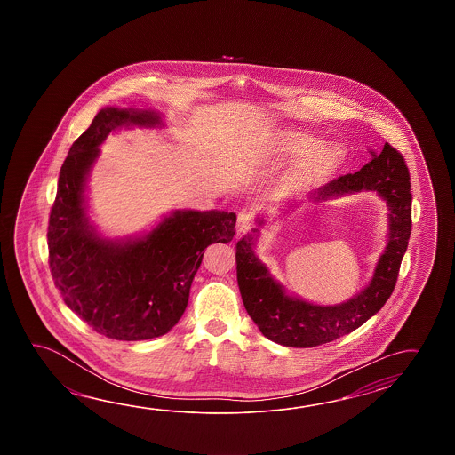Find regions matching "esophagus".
<instances>
[{"instance_id": "1", "label": "esophagus", "mask_w": 455, "mask_h": 455, "mask_svg": "<svg viewBox=\"0 0 455 455\" xmlns=\"http://www.w3.org/2000/svg\"><path fill=\"white\" fill-rule=\"evenodd\" d=\"M251 226H253V214L251 210H242L241 213L237 214V223H235V229L239 235H243L247 232L251 231Z\"/></svg>"}]
</instances>
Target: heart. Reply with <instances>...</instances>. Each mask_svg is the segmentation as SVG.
<instances>
[{"instance_id":"1","label":"heart","mask_w":455,"mask_h":455,"mask_svg":"<svg viewBox=\"0 0 455 455\" xmlns=\"http://www.w3.org/2000/svg\"><path fill=\"white\" fill-rule=\"evenodd\" d=\"M317 138L302 132H283L280 145L286 153H304L317 146ZM343 161V151L339 146H319L300 159L291 171V182L294 184H310L335 171Z\"/></svg>"}]
</instances>
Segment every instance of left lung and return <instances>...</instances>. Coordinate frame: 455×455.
I'll return each mask as SVG.
<instances>
[{
    "label": "left lung",
    "instance_id": "8db88e82",
    "mask_svg": "<svg viewBox=\"0 0 455 455\" xmlns=\"http://www.w3.org/2000/svg\"><path fill=\"white\" fill-rule=\"evenodd\" d=\"M355 174L341 175L317 188L310 198L323 202L333 196L374 190L388 206V239L374 276L355 298L337 306H315L286 294L255 255L259 229L235 245L237 283L247 314L267 339L292 348H312L348 335L384 307L395 288L400 263L411 234L410 172L403 156L386 143L384 149ZM263 224V221H259Z\"/></svg>",
    "mask_w": 455,
    "mask_h": 455
}]
</instances>
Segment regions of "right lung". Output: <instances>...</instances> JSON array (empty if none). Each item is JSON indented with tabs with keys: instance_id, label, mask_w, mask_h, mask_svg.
<instances>
[{
	"instance_id": "obj_1",
	"label": "right lung",
	"mask_w": 455,
	"mask_h": 455,
	"mask_svg": "<svg viewBox=\"0 0 455 455\" xmlns=\"http://www.w3.org/2000/svg\"><path fill=\"white\" fill-rule=\"evenodd\" d=\"M163 125L151 110L104 107L69 148L50 210L49 263L69 309L107 339L161 337L182 317L204 249L232 241L235 214L177 210L130 241L100 237L86 216L84 187L99 148L120 126Z\"/></svg>"
}]
</instances>
